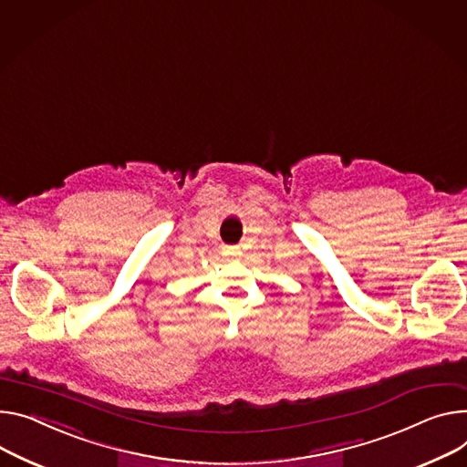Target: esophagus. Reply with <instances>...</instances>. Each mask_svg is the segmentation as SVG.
Returning <instances> with one entry per match:
<instances>
[{
	"label": "esophagus",
	"instance_id": "1",
	"mask_svg": "<svg viewBox=\"0 0 467 467\" xmlns=\"http://www.w3.org/2000/svg\"><path fill=\"white\" fill-rule=\"evenodd\" d=\"M228 254H232V256H235V254H237V250H235V248H228Z\"/></svg>",
	"mask_w": 467,
	"mask_h": 467
}]
</instances>
